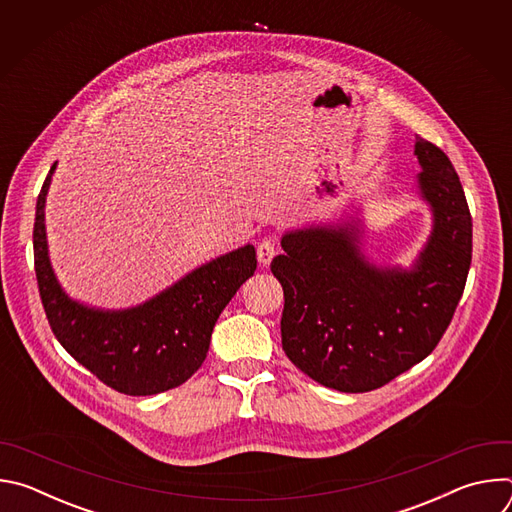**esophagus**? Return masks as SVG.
<instances>
[{"instance_id": "obj_1", "label": "esophagus", "mask_w": 512, "mask_h": 512, "mask_svg": "<svg viewBox=\"0 0 512 512\" xmlns=\"http://www.w3.org/2000/svg\"><path fill=\"white\" fill-rule=\"evenodd\" d=\"M273 257H275V245H273V241H271V239H263V241L259 243V247H257V259H259V263H261L263 267H267V265L273 261Z\"/></svg>"}]
</instances>
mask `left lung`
Wrapping results in <instances>:
<instances>
[{"mask_svg":"<svg viewBox=\"0 0 512 512\" xmlns=\"http://www.w3.org/2000/svg\"><path fill=\"white\" fill-rule=\"evenodd\" d=\"M415 184L431 233L409 269L364 253V225H308L281 237L271 271L283 287L281 344L316 383L342 393L383 387L444 336L472 261V216L460 178L437 145L415 137Z\"/></svg>","mask_w":512,"mask_h":512,"instance_id":"1","label":"left lung"}]
</instances>
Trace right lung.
I'll list each match as a JSON object with an SVG mask.
<instances>
[{
	"label": "right lung",
	"mask_w": 512,
	"mask_h": 512,
	"mask_svg": "<svg viewBox=\"0 0 512 512\" xmlns=\"http://www.w3.org/2000/svg\"><path fill=\"white\" fill-rule=\"evenodd\" d=\"M56 164L36 202L34 265L50 328L62 348L107 387L158 395L188 381L206 358L212 328L237 289L255 273V247L243 245L210 259L154 298L125 310L72 300L48 255L44 208Z\"/></svg>",
	"instance_id": "obj_1"
}]
</instances>
